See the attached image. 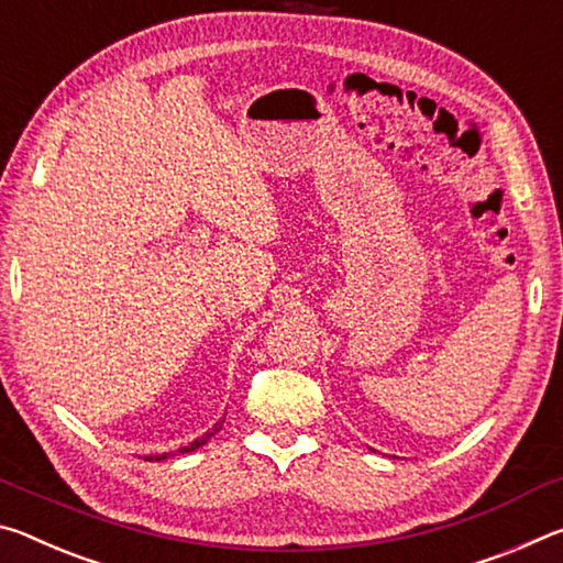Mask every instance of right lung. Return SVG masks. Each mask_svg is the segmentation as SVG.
<instances>
[{"instance_id": "add662e5", "label": "right lung", "mask_w": 563, "mask_h": 563, "mask_svg": "<svg viewBox=\"0 0 563 563\" xmlns=\"http://www.w3.org/2000/svg\"><path fill=\"white\" fill-rule=\"evenodd\" d=\"M221 423H224V417H221V419L214 423V427H211V429L207 431V434H201L199 439L191 441L189 446H179L177 451H164V454H150V456H144V459H146V462H164V459H169V456H179V454H189V451H197L199 446H205L207 441L217 434V431L221 429Z\"/></svg>"}]
</instances>
